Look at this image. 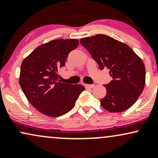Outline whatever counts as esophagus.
<instances>
[{
    "mask_svg": "<svg viewBox=\"0 0 158 158\" xmlns=\"http://www.w3.org/2000/svg\"><path fill=\"white\" fill-rule=\"evenodd\" d=\"M85 88L87 89H90V88H93L94 87V85H88V84H85Z\"/></svg>",
    "mask_w": 158,
    "mask_h": 158,
    "instance_id": "esophagus-1",
    "label": "esophagus"
}]
</instances>
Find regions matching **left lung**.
Here are the masks:
<instances>
[{
	"label": "left lung",
	"instance_id": "1",
	"mask_svg": "<svg viewBox=\"0 0 158 158\" xmlns=\"http://www.w3.org/2000/svg\"><path fill=\"white\" fill-rule=\"evenodd\" d=\"M80 44L90 52L100 70L107 68L113 80L105 85L107 94L100 104L110 112H122L133 106L143 92L146 68L134 50L110 36L98 34L82 38Z\"/></svg>",
	"mask_w": 158,
	"mask_h": 158
}]
</instances>
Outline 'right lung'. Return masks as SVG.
Returning <instances> with one entry per match:
<instances>
[{
	"instance_id": "add662e5",
	"label": "right lung",
	"mask_w": 158,
	"mask_h": 158,
	"mask_svg": "<svg viewBox=\"0 0 158 158\" xmlns=\"http://www.w3.org/2000/svg\"><path fill=\"white\" fill-rule=\"evenodd\" d=\"M77 39H56L35 48L22 61L19 83L28 101L41 114L59 117L68 113L85 90L81 85L60 82L58 70L64 66Z\"/></svg>"
}]
</instances>
